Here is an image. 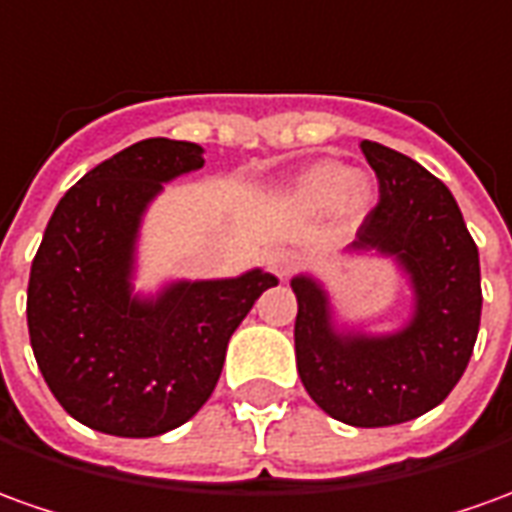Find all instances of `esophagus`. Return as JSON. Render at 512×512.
<instances>
[{"label":"esophagus","instance_id":"1","mask_svg":"<svg viewBox=\"0 0 512 512\" xmlns=\"http://www.w3.org/2000/svg\"><path fill=\"white\" fill-rule=\"evenodd\" d=\"M294 257L288 255V252H274V255L269 257V271L271 274H277L280 280H288L291 274H294Z\"/></svg>","mask_w":512,"mask_h":512}]
</instances>
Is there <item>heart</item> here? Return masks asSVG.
Listing matches in <instances>:
<instances>
[{"label":"heart","mask_w":512,"mask_h":512,"mask_svg":"<svg viewBox=\"0 0 512 512\" xmlns=\"http://www.w3.org/2000/svg\"><path fill=\"white\" fill-rule=\"evenodd\" d=\"M297 196L311 207H330L342 201L347 210H364L370 201V184L353 176V170L339 162H319L300 179Z\"/></svg>","instance_id":"1"}]
</instances>
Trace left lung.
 I'll return each mask as SVG.
<instances>
[{
  "instance_id": "1",
  "label": "left lung",
  "mask_w": 512,
  "mask_h": 512,
  "mask_svg": "<svg viewBox=\"0 0 512 512\" xmlns=\"http://www.w3.org/2000/svg\"><path fill=\"white\" fill-rule=\"evenodd\" d=\"M378 179L353 249L395 255L415 288V316L395 336L336 333L328 297L294 277V347L302 387L330 417L358 429L395 426L448 398L474 353L482 285L479 252L454 196L415 159L364 139Z\"/></svg>"
}]
</instances>
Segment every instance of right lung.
<instances>
[{"label":"right lung","mask_w":512,"mask_h":512,"mask_svg":"<svg viewBox=\"0 0 512 512\" xmlns=\"http://www.w3.org/2000/svg\"><path fill=\"white\" fill-rule=\"evenodd\" d=\"M201 154L196 142L142 139L69 187L44 229L27 285L30 344L55 401L89 429L156 437L187 423L221 378L229 336L277 285L255 269L131 297L139 215Z\"/></svg>","instance_id":"right-lung-1"}]
</instances>
